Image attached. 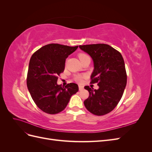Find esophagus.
<instances>
[{"label": "esophagus", "mask_w": 152, "mask_h": 152, "mask_svg": "<svg viewBox=\"0 0 152 152\" xmlns=\"http://www.w3.org/2000/svg\"><path fill=\"white\" fill-rule=\"evenodd\" d=\"M79 91H82L84 89V87L82 86H79Z\"/></svg>", "instance_id": "esophagus-1"}]
</instances>
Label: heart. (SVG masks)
<instances>
[{"label": "heart", "instance_id": "b5f03b06", "mask_svg": "<svg viewBox=\"0 0 152 152\" xmlns=\"http://www.w3.org/2000/svg\"><path fill=\"white\" fill-rule=\"evenodd\" d=\"M78 56H79V58L80 59V60H82V59H84V58H86L87 56H89L85 53H80V54H79V55H78ZM85 76L83 75H76L75 77V81H77L78 82H81L82 81V80H83V78Z\"/></svg>", "mask_w": 152, "mask_h": 152}]
</instances>
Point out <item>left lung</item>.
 Wrapping results in <instances>:
<instances>
[{
  "label": "left lung",
  "instance_id": "8db88e82",
  "mask_svg": "<svg viewBox=\"0 0 152 152\" xmlns=\"http://www.w3.org/2000/svg\"><path fill=\"white\" fill-rule=\"evenodd\" d=\"M79 48L93 58L94 69L91 84L97 83L99 86L97 90L88 86L84 87L89 93L84 105L95 115H104L116 107L126 86L127 73L123 57L117 50L105 44L83 45Z\"/></svg>",
  "mask_w": 152,
  "mask_h": 152
}]
</instances>
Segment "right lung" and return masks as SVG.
Here are the masks:
<instances>
[{"mask_svg":"<svg viewBox=\"0 0 152 152\" xmlns=\"http://www.w3.org/2000/svg\"><path fill=\"white\" fill-rule=\"evenodd\" d=\"M78 48L58 44L45 45L30 58L26 84L32 99L45 113L56 114L66 108L71 96L79 91L78 85L57 84L58 76L65 70L69 55Z\"/></svg>","mask_w":152,"mask_h":152,"instance_id":"obj_1","label":"right lung"}]
</instances>
